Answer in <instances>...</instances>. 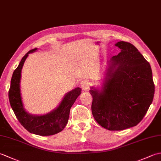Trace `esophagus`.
<instances>
[{
  "mask_svg": "<svg viewBox=\"0 0 161 161\" xmlns=\"http://www.w3.org/2000/svg\"><path fill=\"white\" fill-rule=\"evenodd\" d=\"M81 87L84 90H89L91 86V83L88 80H83L81 81Z\"/></svg>",
  "mask_w": 161,
  "mask_h": 161,
  "instance_id": "1",
  "label": "esophagus"
}]
</instances>
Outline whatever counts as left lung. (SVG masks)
Listing matches in <instances>:
<instances>
[{
  "instance_id": "1",
  "label": "left lung",
  "mask_w": 161,
  "mask_h": 161,
  "mask_svg": "<svg viewBox=\"0 0 161 161\" xmlns=\"http://www.w3.org/2000/svg\"><path fill=\"white\" fill-rule=\"evenodd\" d=\"M115 46L121 50L109 61L103 90L90 91L93 117L110 131L137 125L147 112L155 91L151 66L138 49L125 42Z\"/></svg>"
}]
</instances>
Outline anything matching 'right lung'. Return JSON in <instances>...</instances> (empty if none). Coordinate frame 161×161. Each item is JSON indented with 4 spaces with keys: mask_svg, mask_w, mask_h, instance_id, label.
Listing matches in <instances>:
<instances>
[{
    "mask_svg": "<svg viewBox=\"0 0 161 161\" xmlns=\"http://www.w3.org/2000/svg\"><path fill=\"white\" fill-rule=\"evenodd\" d=\"M36 48L30 50L24 56L19 65L14 71L11 85L9 90L10 105L19 122L30 133L39 136H51L62 131L66 126L69 118L70 108L81 89L76 88L68 93L56 109L44 115H32L24 110L20 93V80L21 69L28 54L35 52Z\"/></svg>",
    "mask_w": 161,
    "mask_h": 161,
    "instance_id": "1",
    "label": "right lung"
}]
</instances>
